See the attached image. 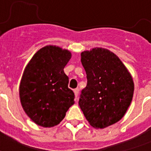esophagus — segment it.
Instances as JSON below:
<instances>
[{"label": "esophagus", "mask_w": 151, "mask_h": 151, "mask_svg": "<svg viewBox=\"0 0 151 151\" xmlns=\"http://www.w3.org/2000/svg\"><path fill=\"white\" fill-rule=\"evenodd\" d=\"M73 92H74V95H75L76 99H78V94H79V88H76V89L73 90Z\"/></svg>", "instance_id": "obj_1"}]
</instances>
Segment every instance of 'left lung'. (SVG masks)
I'll list each match as a JSON object with an SVG mask.
<instances>
[{
	"label": "left lung",
	"instance_id": "obj_1",
	"mask_svg": "<svg viewBox=\"0 0 151 151\" xmlns=\"http://www.w3.org/2000/svg\"><path fill=\"white\" fill-rule=\"evenodd\" d=\"M81 57L88 83L78 104L91 126L104 129L125 114L133 97V80L121 59L106 48L84 51Z\"/></svg>",
	"mask_w": 151,
	"mask_h": 151
}]
</instances>
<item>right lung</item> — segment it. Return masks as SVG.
I'll return each instance as SVG.
<instances>
[{"mask_svg": "<svg viewBox=\"0 0 151 151\" xmlns=\"http://www.w3.org/2000/svg\"><path fill=\"white\" fill-rule=\"evenodd\" d=\"M71 52L55 45H46L34 55L22 73L19 98L25 113L40 126L59 124L74 104V93L68 88L63 69Z\"/></svg>", "mask_w": 151, "mask_h": 151, "instance_id": "add662e5", "label": "right lung"}]
</instances>
